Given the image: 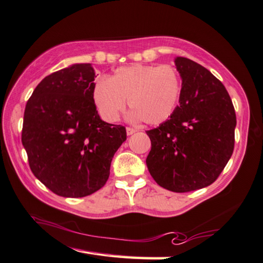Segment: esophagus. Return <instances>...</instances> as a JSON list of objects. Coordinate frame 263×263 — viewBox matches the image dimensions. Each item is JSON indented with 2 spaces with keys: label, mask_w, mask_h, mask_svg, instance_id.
I'll return each mask as SVG.
<instances>
[{
  "label": "esophagus",
  "mask_w": 263,
  "mask_h": 263,
  "mask_svg": "<svg viewBox=\"0 0 263 263\" xmlns=\"http://www.w3.org/2000/svg\"><path fill=\"white\" fill-rule=\"evenodd\" d=\"M138 130L137 128H135V127H126V133H127V136H131V135H133V133H136Z\"/></svg>",
  "instance_id": "obj_1"
}]
</instances>
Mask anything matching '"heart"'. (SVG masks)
<instances>
[{
  "mask_svg": "<svg viewBox=\"0 0 263 263\" xmlns=\"http://www.w3.org/2000/svg\"><path fill=\"white\" fill-rule=\"evenodd\" d=\"M180 89V74L175 66L135 64L119 68L110 79L97 80L93 100L104 121H117L128 100L135 110L132 118L156 125L173 115Z\"/></svg>",
  "mask_w": 263,
  "mask_h": 263,
  "instance_id": "heart-1",
  "label": "heart"
}]
</instances>
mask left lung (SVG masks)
Wrapping results in <instances>:
<instances>
[{"label":"left lung","mask_w":263,"mask_h":263,"mask_svg":"<svg viewBox=\"0 0 263 263\" xmlns=\"http://www.w3.org/2000/svg\"><path fill=\"white\" fill-rule=\"evenodd\" d=\"M181 77L179 104L168 121L146 131V163L157 184L191 192L213 184L235 148L236 112L224 85L202 65L175 60Z\"/></svg>","instance_id":"8db88e82"}]
</instances>
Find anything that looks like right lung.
Returning a JSON list of instances; mask_svg holds the SVG:
<instances>
[{
	"label": "right lung",
	"instance_id": "1",
	"mask_svg": "<svg viewBox=\"0 0 263 263\" xmlns=\"http://www.w3.org/2000/svg\"><path fill=\"white\" fill-rule=\"evenodd\" d=\"M90 63L47 76L33 90L24 112L22 142L33 175L51 192L83 198L103 187L124 141L123 125L100 118L93 100Z\"/></svg>",
	"mask_w": 263,
	"mask_h": 263
}]
</instances>
